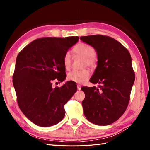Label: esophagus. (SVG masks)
I'll use <instances>...</instances> for the list:
<instances>
[{
  "label": "esophagus",
  "instance_id": "obj_1",
  "mask_svg": "<svg viewBox=\"0 0 150 150\" xmlns=\"http://www.w3.org/2000/svg\"><path fill=\"white\" fill-rule=\"evenodd\" d=\"M77 88H78V90H81V84H78V85H77Z\"/></svg>",
  "mask_w": 150,
  "mask_h": 150
}]
</instances>
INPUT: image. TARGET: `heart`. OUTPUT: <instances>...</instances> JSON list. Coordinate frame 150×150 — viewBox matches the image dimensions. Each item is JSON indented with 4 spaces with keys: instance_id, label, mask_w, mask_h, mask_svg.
Returning a JSON list of instances; mask_svg holds the SVG:
<instances>
[{
    "instance_id": "obj_1",
    "label": "heart",
    "mask_w": 150,
    "mask_h": 150,
    "mask_svg": "<svg viewBox=\"0 0 150 150\" xmlns=\"http://www.w3.org/2000/svg\"><path fill=\"white\" fill-rule=\"evenodd\" d=\"M74 52L79 56L84 57V66H88L94 67L97 64V57L96 56V51L94 48L89 44L85 43H79L74 48ZM63 63L66 69H69L71 66V53L69 51L65 52L63 57ZM90 72L88 69L74 70L67 75V79L76 83L82 84L87 81L90 77Z\"/></svg>"
}]
</instances>
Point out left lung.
<instances>
[{
    "instance_id": "8db88e82",
    "label": "left lung",
    "mask_w": 150,
    "mask_h": 150,
    "mask_svg": "<svg viewBox=\"0 0 150 150\" xmlns=\"http://www.w3.org/2000/svg\"><path fill=\"white\" fill-rule=\"evenodd\" d=\"M80 39L96 49L98 58L89 80L98 83V88H81L85 94L84 114L93 124L109 125L124 114L129 102L135 79L131 57L123 45L109 36L91 35Z\"/></svg>"
}]
</instances>
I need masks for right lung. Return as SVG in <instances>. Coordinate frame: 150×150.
Returning <instances> with one entry per match:
<instances>
[{
    "label": "right lung",
    "mask_w": 150,
    "mask_h": 150,
    "mask_svg": "<svg viewBox=\"0 0 150 150\" xmlns=\"http://www.w3.org/2000/svg\"><path fill=\"white\" fill-rule=\"evenodd\" d=\"M79 39L78 36L37 39L18 54L12 76L17 103L36 125L51 126L64 118V105L76 92L77 86L67 81L60 88H54L52 83L65 79L63 57Z\"/></svg>",
    "instance_id": "add662e5"
}]
</instances>
